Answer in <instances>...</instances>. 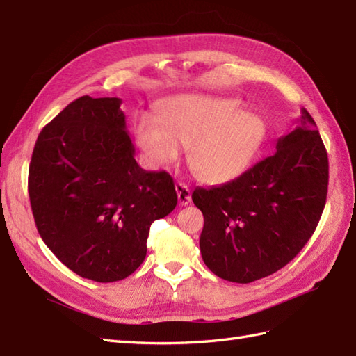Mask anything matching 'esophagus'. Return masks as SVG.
I'll return each instance as SVG.
<instances>
[{
  "instance_id": "1",
  "label": "esophagus",
  "mask_w": 356,
  "mask_h": 356,
  "mask_svg": "<svg viewBox=\"0 0 356 356\" xmlns=\"http://www.w3.org/2000/svg\"><path fill=\"white\" fill-rule=\"evenodd\" d=\"M176 193H177V199L179 203L182 207H186L188 203L191 202V191H190V186L182 184V182H177L176 184Z\"/></svg>"
}]
</instances>
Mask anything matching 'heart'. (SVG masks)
I'll list each match as a JSON object with an SVG mask.
<instances>
[{
	"mask_svg": "<svg viewBox=\"0 0 356 356\" xmlns=\"http://www.w3.org/2000/svg\"><path fill=\"white\" fill-rule=\"evenodd\" d=\"M236 99L211 96H179L161 110V122L143 115L136 124V139L145 162L161 168L176 162L180 147L186 162L207 185L237 179L251 165L266 134L254 113L238 111Z\"/></svg>",
	"mask_w": 356,
	"mask_h": 356,
	"instance_id": "1",
	"label": "heart"
}]
</instances>
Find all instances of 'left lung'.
<instances>
[{
	"instance_id": "1",
	"label": "left lung",
	"mask_w": 356,
	"mask_h": 356,
	"mask_svg": "<svg viewBox=\"0 0 356 356\" xmlns=\"http://www.w3.org/2000/svg\"><path fill=\"white\" fill-rule=\"evenodd\" d=\"M329 161L316 124L301 110L298 125L263 159L228 184L195 188L205 225L200 252L209 270L234 283L274 274L297 255L326 205Z\"/></svg>"
}]
</instances>
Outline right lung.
<instances>
[{"label": "right lung", "mask_w": 356, "mask_h": 356, "mask_svg": "<svg viewBox=\"0 0 356 356\" xmlns=\"http://www.w3.org/2000/svg\"><path fill=\"white\" fill-rule=\"evenodd\" d=\"M119 97L81 96L42 128L29 166L38 232L82 278L119 282L147 255L149 226L177 205L165 171L142 170Z\"/></svg>", "instance_id": "right-lung-1"}]
</instances>
